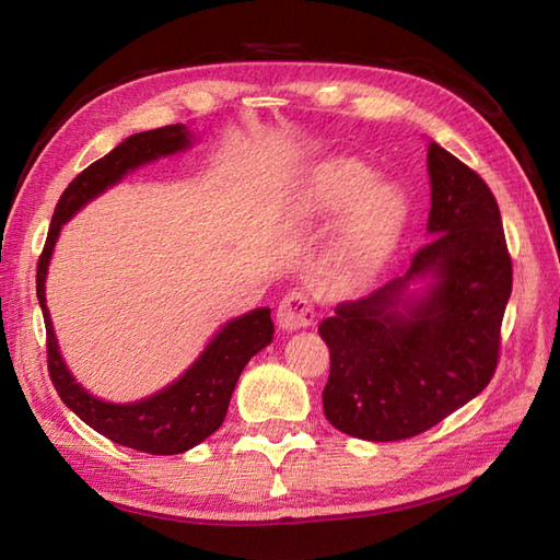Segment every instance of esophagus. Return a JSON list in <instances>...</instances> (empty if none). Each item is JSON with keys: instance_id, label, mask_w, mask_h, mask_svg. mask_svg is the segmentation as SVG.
<instances>
[{"instance_id": "34e87169", "label": "esophagus", "mask_w": 560, "mask_h": 560, "mask_svg": "<svg viewBox=\"0 0 560 560\" xmlns=\"http://www.w3.org/2000/svg\"><path fill=\"white\" fill-rule=\"evenodd\" d=\"M315 323V303L305 291H291L283 295L277 307V325L287 331L311 327Z\"/></svg>"}]
</instances>
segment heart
I'll use <instances>...</instances> for the list:
<instances>
[{"mask_svg":"<svg viewBox=\"0 0 560 560\" xmlns=\"http://www.w3.org/2000/svg\"><path fill=\"white\" fill-rule=\"evenodd\" d=\"M341 221L331 255L335 279L361 283L385 265L407 225V199L392 185H373V173L359 161H335L319 171L301 197V209L313 217Z\"/></svg>","mask_w":560,"mask_h":560,"instance_id":"1","label":"heart"}]
</instances>
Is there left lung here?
Wrapping results in <instances>:
<instances>
[{"label":"left lung","mask_w":560,"mask_h":560,"mask_svg":"<svg viewBox=\"0 0 560 560\" xmlns=\"http://www.w3.org/2000/svg\"><path fill=\"white\" fill-rule=\"evenodd\" d=\"M428 241L409 271L319 323L329 347L327 421L373 443L413 438L491 383L513 261L498 201L450 151L428 144ZM431 272L423 300L408 283Z\"/></svg>","instance_id":"left-lung-1"}]
</instances>
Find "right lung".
Returning <instances> with one entry per match:
<instances>
[{"label":"right lung","instance_id":"obj_1","mask_svg":"<svg viewBox=\"0 0 560 560\" xmlns=\"http://www.w3.org/2000/svg\"><path fill=\"white\" fill-rule=\"evenodd\" d=\"M187 147L189 132L185 125L149 129V132L127 137L108 156L81 171L57 201L43 255L38 259V273H35V291H38L47 335V373H50L59 399L93 431H98L117 445L149 452V455H180V452L199 445L223 423L243 368L273 337L271 311L257 307V311L223 325L180 380H175L173 385L156 392V395L132 404H110L89 395L71 377L62 355H59L50 311L45 305V277L62 223L74 217L86 201L98 197L103 189L122 180L129 171L161 156H171V153Z\"/></svg>","mask_w":560,"mask_h":560}]
</instances>
